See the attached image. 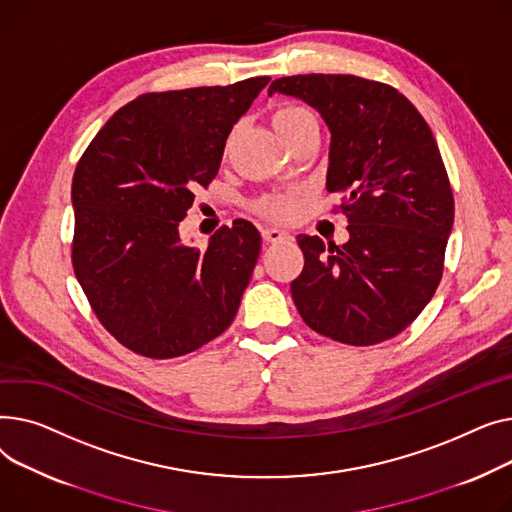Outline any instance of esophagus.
I'll use <instances>...</instances> for the list:
<instances>
[{"label": "esophagus", "instance_id": "esophagus-1", "mask_svg": "<svg viewBox=\"0 0 512 512\" xmlns=\"http://www.w3.org/2000/svg\"><path fill=\"white\" fill-rule=\"evenodd\" d=\"M262 237H264V242H268V244H277V242H285V239H291V235L285 229H279V227H264Z\"/></svg>", "mask_w": 512, "mask_h": 512}]
</instances>
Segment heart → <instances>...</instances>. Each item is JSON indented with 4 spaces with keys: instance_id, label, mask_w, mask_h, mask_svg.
<instances>
[{
    "instance_id": "b5f03b06",
    "label": "heart",
    "mask_w": 512,
    "mask_h": 512,
    "mask_svg": "<svg viewBox=\"0 0 512 512\" xmlns=\"http://www.w3.org/2000/svg\"><path fill=\"white\" fill-rule=\"evenodd\" d=\"M270 122H273L275 132L287 140L295 132L302 130L306 124L314 122V115L297 105H283L273 111L270 115ZM260 210L264 215L273 217V219H289L295 215V202L291 196H268L260 202Z\"/></svg>"
}]
</instances>
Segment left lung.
Listing matches in <instances>:
<instances>
[{
  "mask_svg": "<svg viewBox=\"0 0 512 512\" xmlns=\"http://www.w3.org/2000/svg\"><path fill=\"white\" fill-rule=\"evenodd\" d=\"M314 107L330 132L326 190L343 196L349 239L297 235L304 270L291 295L316 333L376 345L407 328L432 299L455 200L436 138L397 88L351 74L285 76L268 95Z\"/></svg>",
  "mask_w": 512,
  "mask_h": 512,
  "instance_id": "8db88e82",
  "label": "left lung"
}]
</instances>
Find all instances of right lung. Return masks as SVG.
I'll list each match as a JSON object with an SVG mask.
<instances>
[{
    "label": "right lung",
    "instance_id": "add662e5",
    "mask_svg": "<svg viewBox=\"0 0 512 512\" xmlns=\"http://www.w3.org/2000/svg\"><path fill=\"white\" fill-rule=\"evenodd\" d=\"M268 80L140 95L76 165V279L101 324L144 357L190 353L235 318L260 254L258 229L235 219L200 250L182 242L179 223Z\"/></svg>",
    "mask_w": 512,
    "mask_h": 512
}]
</instances>
